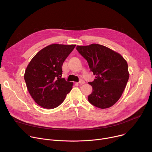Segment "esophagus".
<instances>
[{
	"label": "esophagus",
	"mask_w": 152,
	"mask_h": 152,
	"mask_svg": "<svg viewBox=\"0 0 152 152\" xmlns=\"http://www.w3.org/2000/svg\"><path fill=\"white\" fill-rule=\"evenodd\" d=\"M78 83H79V84H83V83H85V81L83 80H80L79 81Z\"/></svg>",
	"instance_id": "obj_1"
}]
</instances>
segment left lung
I'll return each instance as SVG.
<instances>
[{
  "instance_id": "left-lung-1",
  "label": "left lung",
  "mask_w": 152,
  "mask_h": 152,
  "mask_svg": "<svg viewBox=\"0 0 152 152\" xmlns=\"http://www.w3.org/2000/svg\"><path fill=\"white\" fill-rule=\"evenodd\" d=\"M76 50L96 76L94 81L88 82L93 87L89 102L101 109L112 106L121 96L129 77L126 61L120 54L98 44L77 46Z\"/></svg>"
}]
</instances>
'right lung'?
<instances>
[{
    "instance_id": "1",
    "label": "right lung",
    "mask_w": 152,
    "mask_h": 152,
    "mask_svg": "<svg viewBox=\"0 0 152 152\" xmlns=\"http://www.w3.org/2000/svg\"><path fill=\"white\" fill-rule=\"evenodd\" d=\"M75 46L49 45L39 51L29 63L24 78L29 94L39 106L53 109L72 90L73 82L60 77L62 64Z\"/></svg>"
}]
</instances>
